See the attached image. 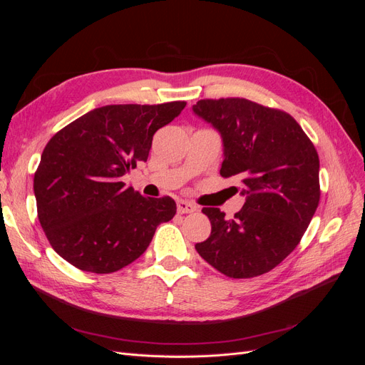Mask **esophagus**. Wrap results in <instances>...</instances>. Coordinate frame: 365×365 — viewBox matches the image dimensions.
<instances>
[{"label": "esophagus", "instance_id": "esophagus-1", "mask_svg": "<svg viewBox=\"0 0 365 365\" xmlns=\"http://www.w3.org/2000/svg\"><path fill=\"white\" fill-rule=\"evenodd\" d=\"M176 207H178V213L181 215H185V213H193L197 210V207L193 204V202H189V201H178V204H176Z\"/></svg>", "mask_w": 365, "mask_h": 365}]
</instances>
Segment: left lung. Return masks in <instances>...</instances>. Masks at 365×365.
Returning a JSON list of instances; mask_svg holds the SVG:
<instances>
[{
	"instance_id": "8db88e82",
	"label": "left lung",
	"mask_w": 365,
	"mask_h": 365,
	"mask_svg": "<svg viewBox=\"0 0 365 365\" xmlns=\"http://www.w3.org/2000/svg\"><path fill=\"white\" fill-rule=\"evenodd\" d=\"M193 113L220 132V176H236L247 195L233 219L219 208H202L212 233L195 248L227 277H257L289 256L315 215L317 149L292 115L247 98H202Z\"/></svg>"
}]
</instances>
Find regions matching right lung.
<instances>
[{"label": "right lung", "instance_id": "obj_1", "mask_svg": "<svg viewBox=\"0 0 365 365\" xmlns=\"http://www.w3.org/2000/svg\"><path fill=\"white\" fill-rule=\"evenodd\" d=\"M184 106L96 108L50 138L33 189L41 227L62 259L86 272H115L137 260L157 227L175 216L170 196L145 197L121 178L148 160L153 134Z\"/></svg>", "mask_w": 365, "mask_h": 365}]
</instances>
